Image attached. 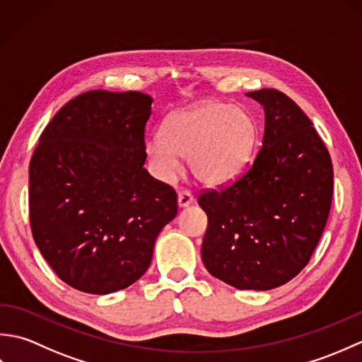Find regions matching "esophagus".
Segmentation results:
<instances>
[{
    "mask_svg": "<svg viewBox=\"0 0 362 362\" xmlns=\"http://www.w3.org/2000/svg\"><path fill=\"white\" fill-rule=\"evenodd\" d=\"M193 201H194L193 194H191L187 189L180 191L179 196H177V204H179L180 209H183V206H188L189 204H193Z\"/></svg>",
    "mask_w": 362,
    "mask_h": 362,
    "instance_id": "obj_1",
    "label": "esophagus"
}]
</instances>
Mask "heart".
<instances>
[{"label": "heart", "mask_w": 362, "mask_h": 362, "mask_svg": "<svg viewBox=\"0 0 362 362\" xmlns=\"http://www.w3.org/2000/svg\"><path fill=\"white\" fill-rule=\"evenodd\" d=\"M257 141L258 124L250 110L206 101L169 115L160 136L146 143V153L161 180L174 179L182 157L199 182L221 185L247 166Z\"/></svg>", "instance_id": "heart-1"}]
</instances>
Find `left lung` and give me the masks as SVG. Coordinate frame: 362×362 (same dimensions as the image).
<instances>
[{"instance_id":"obj_1","label":"left lung","mask_w":362,"mask_h":362,"mask_svg":"<svg viewBox=\"0 0 362 362\" xmlns=\"http://www.w3.org/2000/svg\"><path fill=\"white\" fill-rule=\"evenodd\" d=\"M264 107V136L236 180L197 197L209 218L202 261L236 289L267 291L308 264L333 197V165L311 119L274 88L250 91Z\"/></svg>"}]
</instances>
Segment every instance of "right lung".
I'll return each instance as SVG.
<instances>
[{"label": "right lung", "mask_w": 362, "mask_h": 362, "mask_svg": "<svg viewBox=\"0 0 362 362\" xmlns=\"http://www.w3.org/2000/svg\"><path fill=\"white\" fill-rule=\"evenodd\" d=\"M152 98L91 90L66 103L29 165V221L52 271L71 288L110 294L148 271L177 194L143 168Z\"/></svg>", "instance_id": "add662e5"}]
</instances>
